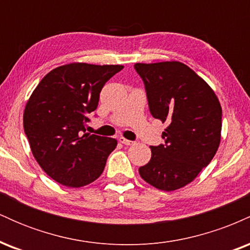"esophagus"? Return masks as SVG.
<instances>
[{
  "mask_svg": "<svg viewBox=\"0 0 250 250\" xmlns=\"http://www.w3.org/2000/svg\"><path fill=\"white\" fill-rule=\"evenodd\" d=\"M119 141L121 142L122 145H125V146H131V145H135V141H130V140L125 139V137H120Z\"/></svg>",
  "mask_w": 250,
  "mask_h": 250,
  "instance_id": "esophagus-1",
  "label": "esophagus"
}]
</instances>
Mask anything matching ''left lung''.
<instances>
[{
	"label": "left lung",
	"mask_w": 250,
	"mask_h": 250,
	"mask_svg": "<svg viewBox=\"0 0 250 250\" xmlns=\"http://www.w3.org/2000/svg\"><path fill=\"white\" fill-rule=\"evenodd\" d=\"M150 114L167 123L165 143L150 146L151 159L139 168L153 187L171 191L190 183L220 146L222 108L205 80L177 61L136 63Z\"/></svg>",
	"instance_id": "1"
}]
</instances>
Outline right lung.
Segmentation results:
<instances>
[{
  "label": "right lung",
  "mask_w": 250,
  "mask_h": 250,
  "mask_svg": "<svg viewBox=\"0 0 250 250\" xmlns=\"http://www.w3.org/2000/svg\"><path fill=\"white\" fill-rule=\"evenodd\" d=\"M123 65L70 63L48 73L25 104L23 128L31 153L48 176L71 188L99 179L111 137L85 131L88 114L97 108L103 85Z\"/></svg>",
  "instance_id": "1"
}]
</instances>
